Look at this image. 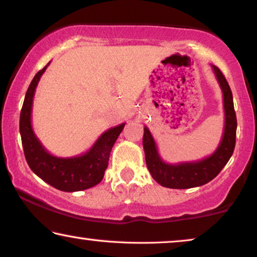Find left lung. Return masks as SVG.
I'll list each match as a JSON object with an SVG mask.
<instances>
[{
	"label": "left lung",
	"mask_w": 257,
	"mask_h": 257,
	"mask_svg": "<svg viewBox=\"0 0 257 257\" xmlns=\"http://www.w3.org/2000/svg\"><path fill=\"white\" fill-rule=\"evenodd\" d=\"M211 68L223 94L224 128L220 145L210 156L204 157L202 160L176 164L167 163L161 159L152 133L145 126L143 149H145L146 163L153 179L161 186L173 188V189H188V188L203 186L218 175L234 153L237 121L234 110L232 94L221 70L213 64Z\"/></svg>",
	"instance_id": "left-lung-1"
}]
</instances>
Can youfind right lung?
Wrapping results in <instances>:
<instances>
[{"label":"right lung","instance_id":"add662e5","mask_svg":"<svg viewBox=\"0 0 257 257\" xmlns=\"http://www.w3.org/2000/svg\"><path fill=\"white\" fill-rule=\"evenodd\" d=\"M49 63L34 76L27 90L20 115V134L27 163L40 179L56 189L69 193L89 189L100 183L103 179L111 148L124 128L125 123H121L104 132L93 147L82 155L73 157L51 155L37 139L32 125L35 90Z\"/></svg>","mask_w":257,"mask_h":257}]
</instances>
